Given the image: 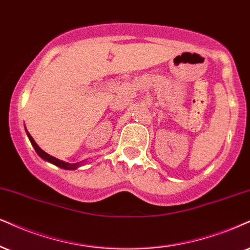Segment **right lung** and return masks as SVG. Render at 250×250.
I'll use <instances>...</instances> for the list:
<instances>
[{"label": "right lung", "mask_w": 250, "mask_h": 250, "mask_svg": "<svg viewBox=\"0 0 250 250\" xmlns=\"http://www.w3.org/2000/svg\"><path fill=\"white\" fill-rule=\"evenodd\" d=\"M25 130H26V128H25ZM26 134H27V137H29V139H30V141H31V144H32L33 148H35V150L37 152V154H38V155H39L40 158H42V159L46 160V161H48V162L53 163V165L58 166V167H60V168H63V169H69V170H74V169L79 168V167H80V165H81V162H78V163H68V162L61 161V160H59V159H55V158H53V156H51L50 154L45 153L44 150H42V148H40V147L38 146V145L36 144V141L33 140V138L31 137L30 133H29V132H27V131H26Z\"/></svg>", "instance_id": "add662e5"}]
</instances>
